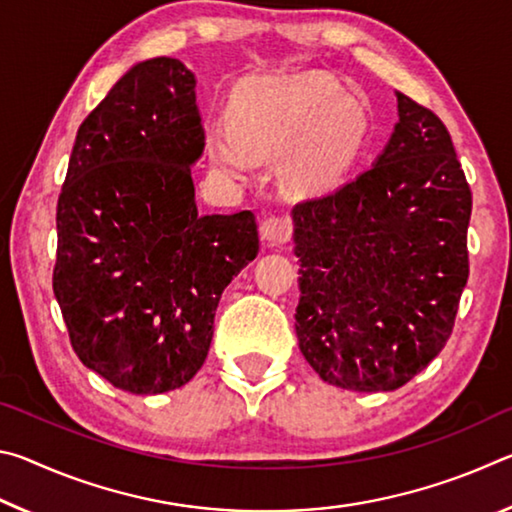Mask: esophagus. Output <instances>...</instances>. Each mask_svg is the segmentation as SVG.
<instances>
[{"instance_id":"obj_1","label":"esophagus","mask_w":512,"mask_h":512,"mask_svg":"<svg viewBox=\"0 0 512 512\" xmlns=\"http://www.w3.org/2000/svg\"><path fill=\"white\" fill-rule=\"evenodd\" d=\"M259 237H262L266 244L280 246L291 237V223L287 219H282V216H268V219H264L262 225H259Z\"/></svg>"}]
</instances>
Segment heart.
<instances>
[{"instance_id": "obj_1", "label": "heart", "mask_w": 512, "mask_h": 512, "mask_svg": "<svg viewBox=\"0 0 512 512\" xmlns=\"http://www.w3.org/2000/svg\"><path fill=\"white\" fill-rule=\"evenodd\" d=\"M370 121L343 85L320 74H298L248 85L230 119L207 121V151L230 176H244L253 160L287 155L280 183L293 194L334 187L359 160Z\"/></svg>"}]
</instances>
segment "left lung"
I'll return each instance as SVG.
<instances>
[{
    "label": "left lung",
    "mask_w": 512,
    "mask_h": 512,
    "mask_svg": "<svg viewBox=\"0 0 512 512\" xmlns=\"http://www.w3.org/2000/svg\"><path fill=\"white\" fill-rule=\"evenodd\" d=\"M397 115L370 169L291 212L300 352L361 393L395 391L438 357L470 275L472 192L452 137L402 92Z\"/></svg>",
    "instance_id": "1"
}]
</instances>
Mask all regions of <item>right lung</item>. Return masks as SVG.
I'll return each instance as SVG.
<instances>
[{"mask_svg": "<svg viewBox=\"0 0 512 512\" xmlns=\"http://www.w3.org/2000/svg\"><path fill=\"white\" fill-rule=\"evenodd\" d=\"M194 88L178 58L133 65L85 117L58 196L54 293L69 341L135 395L201 370L221 293L259 253L253 212L198 214Z\"/></svg>", "mask_w": 512, "mask_h": 512, "instance_id": "1", "label": "right lung"}]
</instances>
